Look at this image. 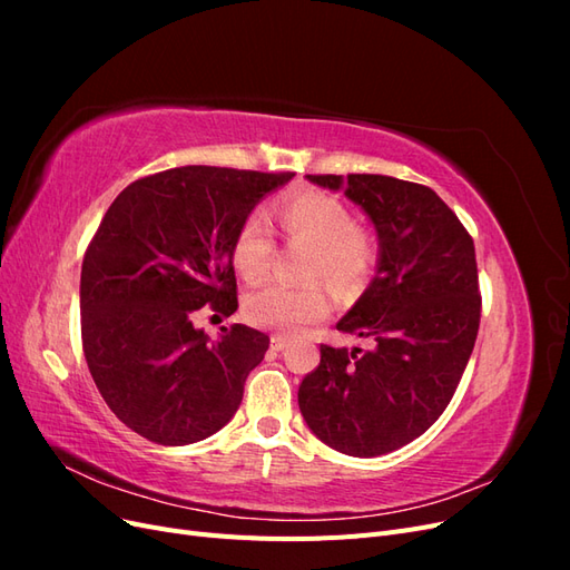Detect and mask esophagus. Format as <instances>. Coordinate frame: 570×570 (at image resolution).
I'll list each match as a JSON object with an SVG mask.
<instances>
[{
    "label": "esophagus",
    "mask_w": 570,
    "mask_h": 570,
    "mask_svg": "<svg viewBox=\"0 0 570 570\" xmlns=\"http://www.w3.org/2000/svg\"><path fill=\"white\" fill-rule=\"evenodd\" d=\"M287 337L285 335H273L271 337V350H275V352H283L285 347H287Z\"/></svg>",
    "instance_id": "34e87169"
}]
</instances>
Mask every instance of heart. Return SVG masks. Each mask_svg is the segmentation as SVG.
Returning a JSON list of instances; mask_svg holds the SVG:
<instances>
[{
    "label": "heart",
    "instance_id": "1",
    "mask_svg": "<svg viewBox=\"0 0 570 570\" xmlns=\"http://www.w3.org/2000/svg\"><path fill=\"white\" fill-rule=\"evenodd\" d=\"M278 226L292 245H306L302 278L314 281L302 287L268 283L252 289L245 299V318L252 325L278 333H302L323 321L333 308L331 289L354 292L368 281L375 266L373 237L354 226L347 204L333 195L306 189L285 197L275 206ZM275 237L268 220L252 214L243 220L233 239V264L245 281H258L271 271L275 258Z\"/></svg>",
    "mask_w": 570,
    "mask_h": 570
}]
</instances>
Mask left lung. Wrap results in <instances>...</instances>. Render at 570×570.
<instances>
[{
  "mask_svg": "<svg viewBox=\"0 0 570 570\" xmlns=\"http://www.w3.org/2000/svg\"><path fill=\"white\" fill-rule=\"evenodd\" d=\"M356 202L381 235L368 289L337 323L371 350L321 344L299 409L333 450L381 456L421 438L461 383L480 327L473 237L433 189L390 176H308Z\"/></svg>",
  "mask_w": 570,
  "mask_h": 570,
  "instance_id": "1",
  "label": "left lung"
}]
</instances>
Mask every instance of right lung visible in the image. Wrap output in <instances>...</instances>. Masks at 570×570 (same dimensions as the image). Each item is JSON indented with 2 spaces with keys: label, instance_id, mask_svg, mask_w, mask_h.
Segmentation results:
<instances>
[{
  "label": "right lung",
  "instance_id": "obj_1",
  "mask_svg": "<svg viewBox=\"0 0 570 570\" xmlns=\"http://www.w3.org/2000/svg\"><path fill=\"white\" fill-rule=\"evenodd\" d=\"M295 174L180 166L130 183L82 258L80 337L92 381L132 433L180 446L214 435L243 402L268 335L193 325L237 308L233 239L254 204Z\"/></svg>",
  "mask_w": 570,
  "mask_h": 570
}]
</instances>
